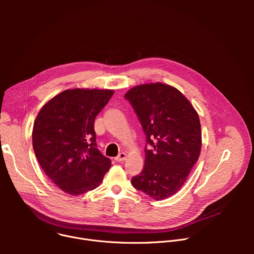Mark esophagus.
<instances>
[{
  "label": "esophagus",
  "mask_w": 254,
  "mask_h": 254,
  "mask_svg": "<svg viewBox=\"0 0 254 254\" xmlns=\"http://www.w3.org/2000/svg\"><path fill=\"white\" fill-rule=\"evenodd\" d=\"M126 158H127V154L126 153H120L117 157H116V161L117 162H123V161H125L126 160Z\"/></svg>",
  "instance_id": "34e87169"
}]
</instances>
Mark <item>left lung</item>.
I'll return each instance as SVG.
<instances>
[{
    "label": "left lung",
    "instance_id": "obj_1",
    "mask_svg": "<svg viewBox=\"0 0 254 254\" xmlns=\"http://www.w3.org/2000/svg\"><path fill=\"white\" fill-rule=\"evenodd\" d=\"M146 134L144 167L131 184L155 200L176 194L201 151V125L190 101L163 83L142 84L125 95Z\"/></svg>",
    "mask_w": 254,
    "mask_h": 254
}]
</instances>
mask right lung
Returning a JSON list of instances; mask_svg holds the SVG:
<instances>
[{
    "mask_svg": "<svg viewBox=\"0 0 254 254\" xmlns=\"http://www.w3.org/2000/svg\"><path fill=\"white\" fill-rule=\"evenodd\" d=\"M114 92L68 89L49 100L36 118V158L47 177L69 195L95 189L112 166L97 149L94 120Z\"/></svg>",
    "mask_w": 254,
    "mask_h": 254,
    "instance_id": "1",
    "label": "right lung"
}]
</instances>
